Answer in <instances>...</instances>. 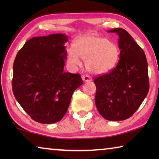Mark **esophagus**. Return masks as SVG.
I'll use <instances>...</instances> for the list:
<instances>
[{"instance_id":"esophagus-1","label":"esophagus","mask_w":159,"mask_h":159,"mask_svg":"<svg viewBox=\"0 0 159 159\" xmlns=\"http://www.w3.org/2000/svg\"><path fill=\"white\" fill-rule=\"evenodd\" d=\"M82 79L84 82H90L92 80V78L88 76V75H83L82 76Z\"/></svg>"}]
</instances>
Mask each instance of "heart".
<instances>
[{
    "label": "heart",
    "mask_w": 159,
    "mask_h": 159,
    "mask_svg": "<svg viewBox=\"0 0 159 159\" xmlns=\"http://www.w3.org/2000/svg\"><path fill=\"white\" fill-rule=\"evenodd\" d=\"M119 56L116 43L95 35L79 38L74 43V48L70 46L66 50L67 61L70 66H80L81 58L85 60L86 69L94 74H103L111 71L117 64Z\"/></svg>",
    "instance_id": "1"
}]
</instances>
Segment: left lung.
I'll return each mask as SVG.
<instances>
[{"label":"left lung","mask_w":159,"mask_h":159,"mask_svg":"<svg viewBox=\"0 0 159 159\" xmlns=\"http://www.w3.org/2000/svg\"><path fill=\"white\" fill-rule=\"evenodd\" d=\"M109 32L119 38V61L109 74L94 79L95 104L104 118L118 121L132 116L147 97L148 66L143 50L127 31L116 28Z\"/></svg>","instance_id":"8db88e82"}]
</instances>
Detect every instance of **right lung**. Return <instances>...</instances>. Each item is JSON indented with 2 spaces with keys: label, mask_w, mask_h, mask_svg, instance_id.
Here are the masks:
<instances>
[{
  "label": "right lung",
  "mask_w": 159,
  "mask_h": 159,
  "mask_svg": "<svg viewBox=\"0 0 159 159\" xmlns=\"http://www.w3.org/2000/svg\"><path fill=\"white\" fill-rule=\"evenodd\" d=\"M66 35L55 34L29 39L13 64V94L35 121L50 124L66 114L80 74L64 71Z\"/></svg>",
  "instance_id": "right-lung-1"
}]
</instances>
